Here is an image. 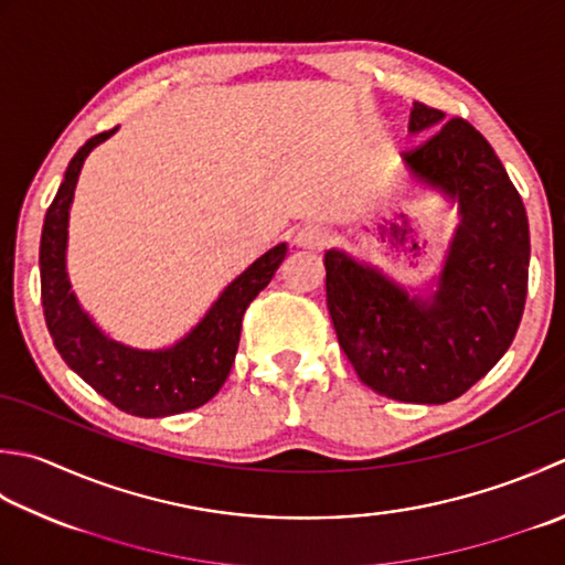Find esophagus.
I'll return each instance as SVG.
<instances>
[{
    "label": "esophagus",
    "mask_w": 565,
    "mask_h": 565,
    "mask_svg": "<svg viewBox=\"0 0 565 565\" xmlns=\"http://www.w3.org/2000/svg\"><path fill=\"white\" fill-rule=\"evenodd\" d=\"M328 242H330V235L320 225H303L301 230L296 232V237H294V245L296 247L311 249V252L323 249Z\"/></svg>",
    "instance_id": "1"
}]
</instances>
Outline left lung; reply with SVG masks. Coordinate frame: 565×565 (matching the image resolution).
Returning a JSON list of instances; mask_svg holds the SVG:
<instances>
[{
	"label": "left lung",
	"instance_id": "left-lung-1",
	"mask_svg": "<svg viewBox=\"0 0 565 565\" xmlns=\"http://www.w3.org/2000/svg\"><path fill=\"white\" fill-rule=\"evenodd\" d=\"M414 103L404 151L414 175L456 198L438 291L408 296L345 252H326V294L338 342L360 380L396 402L446 404L466 394L510 350L529 284V220L502 161L478 129ZM431 131L428 132L427 129Z\"/></svg>",
	"mask_w": 565,
	"mask_h": 565
}]
</instances>
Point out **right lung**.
I'll return each instance as SVG.
<instances>
[{
    "instance_id": "add662e5",
    "label": "right lung",
    "mask_w": 565,
    "mask_h": 565,
    "mask_svg": "<svg viewBox=\"0 0 565 565\" xmlns=\"http://www.w3.org/2000/svg\"><path fill=\"white\" fill-rule=\"evenodd\" d=\"M115 131L117 127L95 135L77 149L43 220L39 252L43 316L53 345L65 364L107 402L141 418L183 414L213 399L225 384L237 355L242 318L279 269L286 257V245L269 249L245 274H239L201 323L173 348L151 352L109 340L75 301L65 274V242H68V213L83 161L99 141Z\"/></svg>"
}]
</instances>
